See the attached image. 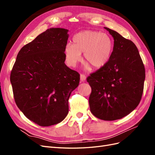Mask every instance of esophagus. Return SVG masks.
Instances as JSON below:
<instances>
[{"label": "esophagus", "mask_w": 155, "mask_h": 155, "mask_svg": "<svg viewBox=\"0 0 155 155\" xmlns=\"http://www.w3.org/2000/svg\"><path fill=\"white\" fill-rule=\"evenodd\" d=\"M86 78H87V77H86L85 75H84V74H81L80 75V80H81V81H85V80H86Z\"/></svg>", "instance_id": "1"}]
</instances>
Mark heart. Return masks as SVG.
I'll use <instances>...</instances> for the list:
<instances>
[{
	"mask_svg": "<svg viewBox=\"0 0 155 155\" xmlns=\"http://www.w3.org/2000/svg\"><path fill=\"white\" fill-rule=\"evenodd\" d=\"M113 50L111 37L106 33L92 30H85L76 34L73 37V44L68 43L65 46L64 54L67 63L75 67L83 59L86 62L85 68L91 66L100 68L107 64Z\"/></svg>",
	"mask_w": 155,
	"mask_h": 155,
	"instance_id": "obj_1",
	"label": "heart"
}]
</instances>
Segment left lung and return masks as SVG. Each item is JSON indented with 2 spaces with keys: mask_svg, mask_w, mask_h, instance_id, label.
Wrapping results in <instances>:
<instances>
[{
  "mask_svg": "<svg viewBox=\"0 0 155 155\" xmlns=\"http://www.w3.org/2000/svg\"><path fill=\"white\" fill-rule=\"evenodd\" d=\"M114 38L113 51L109 61L87 81L92 92L91 111L96 118L112 121L134 110L141 100L145 78V67L133 41L105 27Z\"/></svg>",
  "mask_w": 155,
  "mask_h": 155,
  "instance_id": "1",
  "label": "left lung"
}]
</instances>
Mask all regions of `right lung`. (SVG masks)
<instances>
[{"instance_id": "right-lung-1", "label": "right lung", "mask_w": 155, "mask_h": 155, "mask_svg": "<svg viewBox=\"0 0 155 155\" xmlns=\"http://www.w3.org/2000/svg\"><path fill=\"white\" fill-rule=\"evenodd\" d=\"M68 30H46L18 53L10 75L16 105L28 119L42 127L62 121L68 99L80 76L64 63Z\"/></svg>"}]
</instances>
